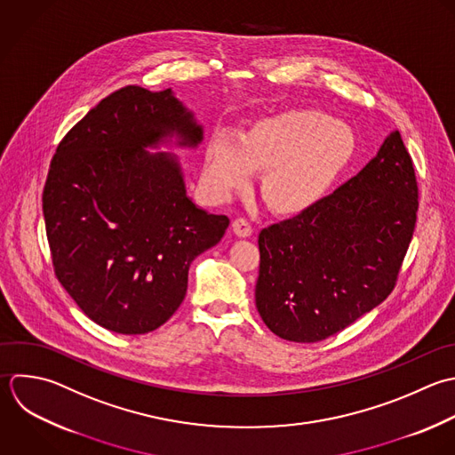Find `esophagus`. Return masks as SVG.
<instances>
[{"label":"esophagus","instance_id":"34e87169","mask_svg":"<svg viewBox=\"0 0 455 455\" xmlns=\"http://www.w3.org/2000/svg\"><path fill=\"white\" fill-rule=\"evenodd\" d=\"M232 227H234V232H235L239 237H250V235L253 234V225H251L246 218H237V220H234Z\"/></svg>","mask_w":455,"mask_h":455}]
</instances>
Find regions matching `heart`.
Instances as JSON below:
<instances>
[{
  "label": "heart",
  "mask_w": 455,
  "mask_h": 455,
  "mask_svg": "<svg viewBox=\"0 0 455 455\" xmlns=\"http://www.w3.org/2000/svg\"><path fill=\"white\" fill-rule=\"evenodd\" d=\"M347 127L314 109H287L257 120L237 143L227 132L212 138L204 175L220 198L250 188L253 172H264L262 195L280 214L312 207L353 156Z\"/></svg>",
  "instance_id": "1"
}]
</instances>
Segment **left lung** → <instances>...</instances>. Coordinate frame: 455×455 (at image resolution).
Returning <instances> with one entry per match:
<instances>
[{"label":"left lung","mask_w":455,"mask_h":455,"mask_svg":"<svg viewBox=\"0 0 455 455\" xmlns=\"http://www.w3.org/2000/svg\"><path fill=\"white\" fill-rule=\"evenodd\" d=\"M419 184L392 132L351 180L259 234L257 310L283 340L321 342L383 303L413 239Z\"/></svg>","instance_id":"obj_1"}]
</instances>
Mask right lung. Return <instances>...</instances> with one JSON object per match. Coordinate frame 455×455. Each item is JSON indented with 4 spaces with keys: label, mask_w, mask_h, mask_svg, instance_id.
Segmentation results:
<instances>
[{
    "label": "right lung",
    "mask_w": 455,
    "mask_h": 455,
    "mask_svg": "<svg viewBox=\"0 0 455 455\" xmlns=\"http://www.w3.org/2000/svg\"><path fill=\"white\" fill-rule=\"evenodd\" d=\"M202 127L172 95L124 86L104 97L60 141L42 191L58 282L99 326L141 335L180 307L191 262L221 241L228 216L188 196L177 159L145 147Z\"/></svg>",
    "instance_id": "obj_1"
}]
</instances>
